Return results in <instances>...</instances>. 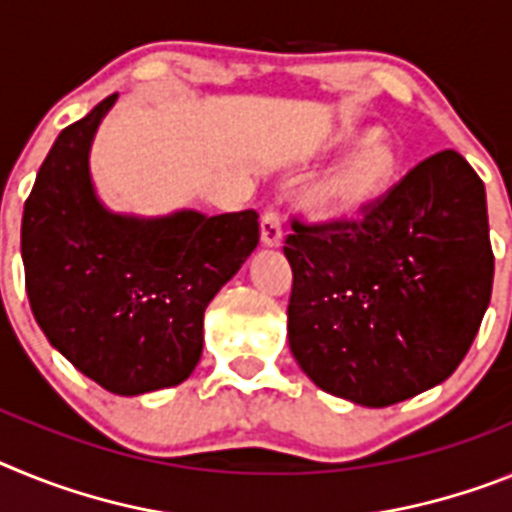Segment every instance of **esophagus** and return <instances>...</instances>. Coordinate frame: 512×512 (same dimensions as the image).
Listing matches in <instances>:
<instances>
[{
	"label": "esophagus",
	"mask_w": 512,
	"mask_h": 512,
	"mask_svg": "<svg viewBox=\"0 0 512 512\" xmlns=\"http://www.w3.org/2000/svg\"><path fill=\"white\" fill-rule=\"evenodd\" d=\"M283 219L281 213L275 211V208H268V211L262 213L260 219V237L265 247H278L283 239Z\"/></svg>",
	"instance_id": "1"
}]
</instances>
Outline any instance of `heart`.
Returning <instances> with one entry per match:
<instances>
[{
  "instance_id": "b5f03b06",
  "label": "heart",
  "mask_w": 512,
  "mask_h": 512,
  "mask_svg": "<svg viewBox=\"0 0 512 512\" xmlns=\"http://www.w3.org/2000/svg\"><path fill=\"white\" fill-rule=\"evenodd\" d=\"M340 141H366L306 193V206L324 219H355L384 198L397 177L399 157L394 146L376 139L371 128H345Z\"/></svg>"
}]
</instances>
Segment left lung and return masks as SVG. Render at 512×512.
Here are the masks:
<instances>
[{"instance_id":"obj_1","label":"left lung","mask_w":512,"mask_h":512,"mask_svg":"<svg viewBox=\"0 0 512 512\" xmlns=\"http://www.w3.org/2000/svg\"><path fill=\"white\" fill-rule=\"evenodd\" d=\"M291 229L288 345L319 389L389 407L459 368L495 275L484 182L459 151L412 167L363 219Z\"/></svg>"}]
</instances>
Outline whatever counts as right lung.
I'll list each match as a JSON object with an SVG mask.
<instances>
[{
	"label": "right lung",
	"instance_id": "obj_1",
	"mask_svg": "<svg viewBox=\"0 0 512 512\" xmlns=\"http://www.w3.org/2000/svg\"><path fill=\"white\" fill-rule=\"evenodd\" d=\"M110 95L59 133L22 213L30 309L53 348L102 389L136 397L188 379L203 311L260 242L257 211L162 219L102 206L90 177Z\"/></svg>",
	"mask_w": 512,
	"mask_h": 512
}]
</instances>
